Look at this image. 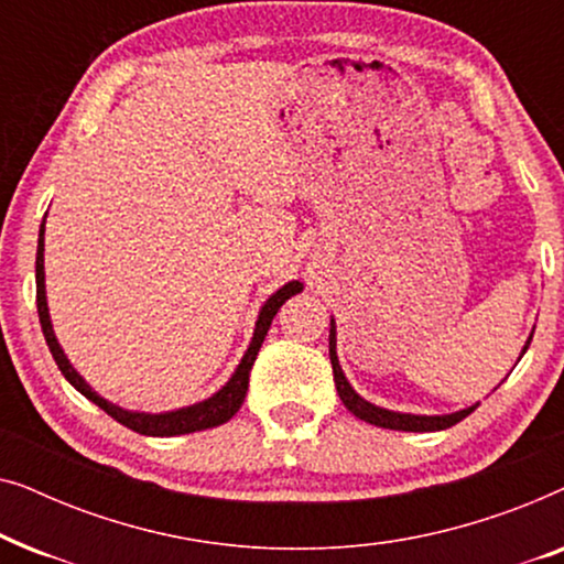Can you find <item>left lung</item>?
<instances>
[{
    "instance_id": "obj_1",
    "label": "left lung",
    "mask_w": 564,
    "mask_h": 564,
    "mask_svg": "<svg viewBox=\"0 0 564 564\" xmlns=\"http://www.w3.org/2000/svg\"><path fill=\"white\" fill-rule=\"evenodd\" d=\"M531 336H534V334H531ZM531 336H529L527 346H523V354H527V349H529ZM328 354H330V365H334V382H336V390H338V398H341V403L349 408V411L357 415V419L372 423V426L392 429V431H442V429L454 426V423H459L462 419H467V415L477 408V405H473V408H465V411H457V413H449V415H413V413L384 411V408H377L372 403H367L365 398L354 392L349 380H346L344 372H341V365H338L334 318H330Z\"/></svg>"
}]
</instances>
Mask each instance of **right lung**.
I'll return each mask as SVG.
<instances>
[{
  "mask_svg": "<svg viewBox=\"0 0 564 564\" xmlns=\"http://www.w3.org/2000/svg\"><path fill=\"white\" fill-rule=\"evenodd\" d=\"M43 234H45V220H43V226H41V236H37V257H35L37 318H41V328H43L45 344H48V349L53 354V359H56L61 375H64L66 380L72 382L74 388L79 390L84 398L91 400V403L102 408L107 415H112V419L118 421V423H122V426H128L130 431H135V434H143V436L195 434V431H205V429L220 426V423H226V421L234 419V415L238 413V408L243 405L246 390H249L251 367H253V361H257V354L261 349V344H264V336H267L269 326H272L276 311H280V307L284 305V300H290L292 295H297V292H303V284H300V282H288V284H284V288L276 290L274 295L267 300L264 307H261V313H259L257 328H253V338H251L249 349H246V354H243L241 365L236 367L234 377H230V380L223 384V388L215 392L213 398L203 400V403L180 408V411H169V413H133V411H126V408L110 403V400L99 398L97 392L91 390L87 382H84V377L72 367V361L66 359L64 349H61V344L56 341V334H53V326H51L48 303H45Z\"/></svg>",
  "mask_w": 564,
  "mask_h": 564,
  "instance_id": "obj_1",
  "label": "right lung"
}]
</instances>
